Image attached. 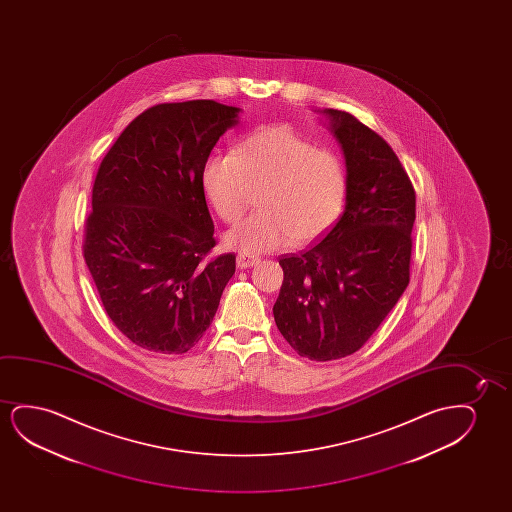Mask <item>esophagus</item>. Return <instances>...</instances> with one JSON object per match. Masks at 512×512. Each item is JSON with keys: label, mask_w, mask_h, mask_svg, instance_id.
Segmentation results:
<instances>
[{"label": "esophagus", "mask_w": 512, "mask_h": 512, "mask_svg": "<svg viewBox=\"0 0 512 512\" xmlns=\"http://www.w3.org/2000/svg\"><path fill=\"white\" fill-rule=\"evenodd\" d=\"M259 257L257 255H250V253H239L238 257H236V264H238L239 269H248V267H253L257 262H259Z\"/></svg>", "instance_id": "34e87169"}]
</instances>
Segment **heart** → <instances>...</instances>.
<instances>
[{
  "label": "heart",
  "instance_id": "1",
  "mask_svg": "<svg viewBox=\"0 0 512 512\" xmlns=\"http://www.w3.org/2000/svg\"><path fill=\"white\" fill-rule=\"evenodd\" d=\"M204 196L218 217L236 224L259 190V213L225 234L229 248L260 253L288 241L308 243L327 231L343 211L346 168L332 150L295 133L264 127L241 141L236 152L211 154L201 169Z\"/></svg>",
  "mask_w": 512,
  "mask_h": 512
}]
</instances>
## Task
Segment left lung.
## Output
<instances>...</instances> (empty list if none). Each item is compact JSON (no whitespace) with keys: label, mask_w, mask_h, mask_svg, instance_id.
Returning a JSON list of instances; mask_svg holds the SVG:
<instances>
[{"label":"left lung","mask_w":512,"mask_h":512,"mask_svg":"<svg viewBox=\"0 0 512 512\" xmlns=\"http://www.w3.org/2000/svg\"><path fill=\"white\" fill-rule=\"evenodd\" d=\"M348 190L343 215L306 252L280 259L274 322L301 357L327 362L360 350L409 283L413 183L392 147L350 113L325 108Z\"/></svg>","instance_id":"8db88e82"}]
</instances>
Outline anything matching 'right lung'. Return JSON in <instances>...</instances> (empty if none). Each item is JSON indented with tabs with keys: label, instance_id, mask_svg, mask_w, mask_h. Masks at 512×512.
I'll list each match as a JSON object with an SVG mask.
<instances>
[{
	"label": "right lung",
	"instance_id": "1",
	"mask_svg": "<svg viewBox=\"0 0 512 512\" xmlns=\"http://www.w3.org/2000/svg\"><path fill=\"white\" fill-rule=\"evenodd\" d=\"M241 108L211 99L148 108L101 162L84 259L115 327L140 348L185 353L203 337L236 271L215 246L201 169Z\"/></svg>",
	"mask_w": 512,
	"mask_h": 512
}]
</instances>
